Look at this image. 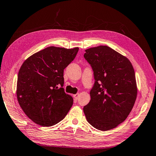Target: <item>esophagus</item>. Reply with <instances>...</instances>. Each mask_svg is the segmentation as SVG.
<instances>
[{
    "mask_svg": "<svg viewBox=\"0 0 156 156\" xmlns=\"http://www.w3.org/2000/svg\"><path fill=\"white\" fill-rule=\"evenodd\" d=\"M79 94L77 93V94H74L73 95V97H74V98L75 99H76V100H77V99L79 98Z\"/></svg>",
    "mask_w": 156,
    "mask_h": 156,
    "instance_id": "34e87169",
    "label": "esophagus"
}]
</instances>
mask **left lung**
Segmentation results:
<instances>
[{"instance_id":"left-lung-1","label":"left lung","mask_w":156,"mask_h":156,"mask_svg":"<svg viewBox=\"0 0 156 156\" xmlns=\"http://www.w3.org/2000/svg\"><path fill=\"white\" fill-rule=\"evenodd\" d=\"M84 58L94 72L90 101L83 107L90 124L101 131L113 129L129 115L136 100L135 74L130 61L100 45L85 50Z\"/></svg>"}]
</instances>
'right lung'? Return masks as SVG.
<instances>
[{
    "label": "right lung",
    "mask_w": 156,
    "mask_h": 156,
    "mask_svg": "<svg viewBox=\"0 0 156 156\" xmlns=\"http://www.w3.org/2000/svg\"><path fill=\"white\" fill-rule=\"evenodd\" d=\"M78 51V48L49 47L32 55L22 64L17 77V100L34 123L52 126L68 114L73 101L62 88L64 69Z\"/></svg>",
    "instance_id": "obj_1"
}]
</instances>
